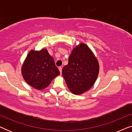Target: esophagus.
Here are the masks:
<instances>
[{
	"label": "esophagus",
	"mask_w": 132,
	"mask_h": 132,
	"mask_svg": "<svg viewBox=\"0 0 132 132\" xmlns=\"http://www.w3.org/2000/svg\"><path fill=\"white\" fill-rule=\"evenodd\" d=\"M59 71H60L61 74L62 73V68L61 67H59Z\"/></svg>",
	"instance_id": "esophagus-1"
}]
</instances>
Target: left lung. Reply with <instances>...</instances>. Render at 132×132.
Masks as SVG:
<instances>
[{
	"instance_id": "1",
	"label": "left lung",
	"mask_w": 132,
	"mask_h": 132,
	"mask_svg": "<svg viewBox=\"0 0 132 132\" xmlns=\"http://www.w3.org/2000/svg\"><path fill=\"white\" fill-rule=\"evenodd\" d=\"M99 73V63L93 51L81 43L72 50L68 64L62 69V76L68 89L80 95L91 89Z\"/></svg>"
}]
</instances>
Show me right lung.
Here are the masks:
<instances>
[{"label": "right lung", "mask_w": 132, "mask_h": 132, "mask_svg": "<svg viewBox=\"0 0 132 132\" xmlns=\"http://www.w3.org/2000/svg\"><path fill=\"white\" fill-rule=\"evenodd\" d=\"M21 72L25 82L38 90L45 89L60 75L46 48L30 50L21 65Z\"/></svg>", "instance_id": "obj_1"}]
</instances>
